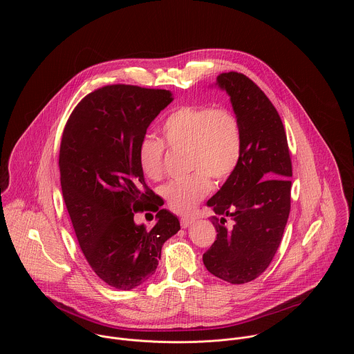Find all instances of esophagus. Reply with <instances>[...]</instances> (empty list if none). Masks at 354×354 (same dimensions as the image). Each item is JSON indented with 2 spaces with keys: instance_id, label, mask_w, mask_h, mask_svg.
Segmentation results:
<instances>
[{
  "instance_id": "obj_1",
  "label": "esophagus",
  "mask_w": 354,
  "mask_h": 354,
  "mask_svg": "<svg viewBox=\"0 0 354 354\" xmlns=\"http://www.w3.org/2000/svg\"><path fill=\"white\" fill-rule=\"evenodd\" d=\"M180 222H181V226H183L184 229H187V227H189L192 223H195V219H194V218H189V216H184V218L180 219Z\"/></svg>"
}]
</instances>
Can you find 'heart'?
Returning <instances> with one entry per match:
<instances>
[{
	"label": "heart",
	"mask_w": 354,
	"mask_h": 354,
	"mask_svg": "<svg viewBox=\"0 0 354 354\" xmlns=\"http://www.w3.org/2000/svg\"><path fill=\"white\" fill-rule=\"evenodd\" d=\"M163 142L170 149H187L188 166L195 170L183 180L162 187L169 207L189 212L216 183L226 181L239 167L243 155V129L239 117L229 109L183 106L171 111L160 127ZM163 145L145 136L138 149L140 170L150 180H159L163 170Z\"/></svg>",
	"instance_id": "heart-1"
}]
</instances>
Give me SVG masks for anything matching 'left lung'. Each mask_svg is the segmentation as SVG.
I'll return each instance as SVG.
<instances>
[{
  "instance_id": "8db88e82",
  "label": "left lung",
  "mask_w": 354,
  "mask_h": 354,
  "mask_svg": "<svg viewBox=\"0 0 354 354\" xmlns=\"http://www.w3.org/2000/svg\"><path fill=\"white\" fill-rule=\"evenodd\" d=\"M215 86L230 97L240 120L243 155L207 202L216 214L211 222L218 234L203 263L212 275L240 285L257 278L281 244L290 212L292 160L281 117L251 79L221 73Z\"/></svg>"
}]
</instances>
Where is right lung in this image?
I'll return each mask as SVG.
<instances>
[{
  "mask_svg": "<svg viewBox=\"0 0 354 354\" xmlns=\"http://www.w3.org/2000/svg\"><path fill=\"white\" fill-rule=\"evenodd\" d=\"M167 90L106 86L72 111L61 139L62 196L79 245L103 282L131 290L153 275L160 251L180 230L166 208L147 229L136 211L158 209L146 185L138 149L155 117L173 102Z\"/></svg>",
  "mask_w": 354,
  "mask_h": 354,
  "instance_id": "1",
  "label": "right lung"
}]
</instances>
